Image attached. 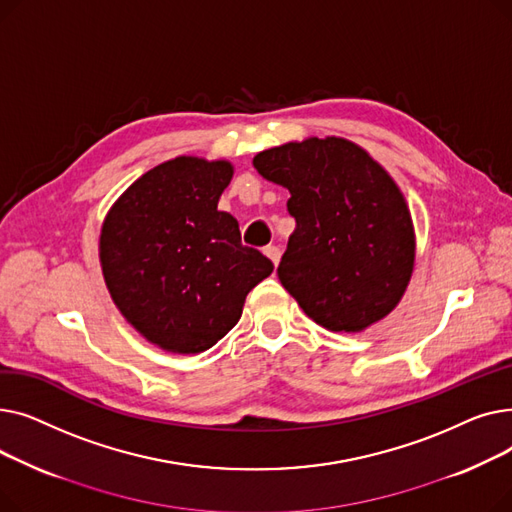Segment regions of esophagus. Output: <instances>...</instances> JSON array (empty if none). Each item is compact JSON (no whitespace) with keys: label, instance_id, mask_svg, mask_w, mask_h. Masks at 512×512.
Segmentation results:
<instances>
[{"label":"esophagus","instance_id":"esophagus-1","mask_svg":"<svg viewBox=\"0 0 512 512\" xmlns=\"http://www.w3.org/2000/svg\"><path fill=\"white\" fill-rule=\"evenodd\" d=\"M265 255L274 261V265H278V263H280V257H282V251H280L278 247L270 245V247H265Z\"/></svg>","mask_w":512,"mask_h":512}]
</instances>
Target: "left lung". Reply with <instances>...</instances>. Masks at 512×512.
I'll return each instance as SVG.
<instances>
[{"label": "left lung", "instance_id": "obj_1", "mask_svg": "<svg viewBox=\"0 0 512 512\" xmlns=\"http://www.w3.org/2000/svg\"><path fill=\"white\" fill-rule=\"evenodd\" d=\"M257 172L290 191L297 228L278 278L330 332L378 324L405 297L415 267V226L405 195L361 145L307 137L253 157Z\"/></svg>", "mask_w": 512, "mask_h": 512}]
</instances>
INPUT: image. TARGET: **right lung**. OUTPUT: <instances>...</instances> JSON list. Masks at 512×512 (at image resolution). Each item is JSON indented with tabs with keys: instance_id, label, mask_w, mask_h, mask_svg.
<instances>
[{
	"instance_id": "right-lung-1",
	"label": "right lung",
	"mask_w": 512,
	"mask_h": 512,
	"mask_svg": "<svg viewBox=\"0 0 512 512\" xmlns=\"http://www.w3.org/2000/svg\"><path fill=\"white\" fill-rule=\"evenodd\" d=\"M228 159L180 155L134 180L107 211L99 263L128 324L166 353L195 355L224 338L274 263L240 242L218 201Z\"/></svg>"
}]
</instances>
